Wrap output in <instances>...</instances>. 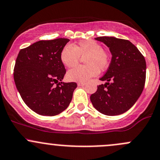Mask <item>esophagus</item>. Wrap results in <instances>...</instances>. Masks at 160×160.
Instances as JSON below:
<instances>
[{
  "mask_svg": "<svg viewBox=\"0 0 160 160\" xmlns=\"http://www.w3.org/2000/svg\"><path fill=\"white\" fill-rule=\"evenodd\" d=\"M85 85V82H78V86H84Z\"/></svg>",
  "mask_w": 160,
  "mask_h": 160,
  "instance_id": "obj_1",
  "label": "esophagus"
}]
</instances>
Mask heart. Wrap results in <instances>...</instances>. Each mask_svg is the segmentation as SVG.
<instances>
[{"mask_svg": "<svg viewBox=\"0 0 160 160\" xmlns=\"http://www.w3.org/2000/svg\"><path fill=\"white\" fill-rule=\"evenodd\" d=\"M84 58L85 65L71 69L67 72V79L71 82H85L105 71L110 65V55L98 42L83 40L76 45L67 44L61 52L60 59L67 68H73Z\"/></svg>", "mask_w": 160, "mask_h": 160, "instance_id": "b5f03b06", "label": "heart"}]
</instances>
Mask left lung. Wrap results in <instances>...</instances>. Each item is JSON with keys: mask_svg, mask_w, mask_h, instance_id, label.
Masks as SVG:
<instances>
[{"mask_svg": "<svg viewBox=\"0 0 160 160\" xmlns=\"http://www.w3.org/2000/svg\"><path fill=\"white\" fill-rule=\"evenodd\" d=\"M95 40L109 48L112 60L100 78L105 84L98 86L90 96L95 109L106 116L126 112L141 95L146 82L144 56L132 43L114 37H98Z\"/></svg>", "mask_w": 160, "mask_h": 160, "instance_id": "8db88e82", "label": "left lung"}]
</instances>
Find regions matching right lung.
<instances>
[{
    "instance_id": "right-lung-1",
    "label": "right lung",
    "mask_w": 160,
    "mask_h": 160,
    "mask_svg": "<svg viewBox=\"0 0 160 160\" xmlns=\"http://www.w3.org/2000/svg\"><path fill=\"white\" fill-rule=\"evenodd\" d=\"M69 41H39L19 52L14 82L24 103L38 114L58 115L72 101L77 84L62 82L66 70L60 59L61 52Z\"/></svg>"
}]
</instances>
